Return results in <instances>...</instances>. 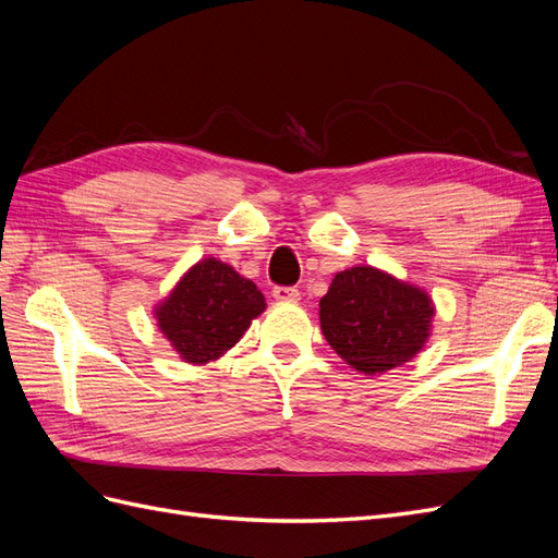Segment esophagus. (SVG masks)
Returning a JSON list of instances; mask_svg holds the SVG:
<instances>
[{
	"mask_svg": "<svg viewBox=\"0 0 558 558\" xmlns=\"http://www.w3.org/2000/svg\"><path fill=\"white\" fill-rule=\"evenodd\" d=\"M272 295L279 302H298L300 300V291L295 289V286H275Z\"/></svg>",
	"mask_w": 558,
	"mask_h": 558,
	"instance_id": "obj_1",
	"label": "esophagus"
}]
</instances>
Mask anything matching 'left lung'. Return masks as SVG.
<instances>
[{
  "label": "left lung",
  "mask_w": 558,
  "mask_h": 558,
  "mask_svg": "<svg viewBox=\"0 0 558 558\" xmlns=\"http://www.w3.org/2000/svg\"><path fill=\"white\" fill-rule=\"evenodd\" d=\"M318 307L320 330L337 356L369 377L412 361L430 337L435 316L424 289L373 265L337 272Z\"/></svg>",
  "instance_id": "obj_1"
}]
</instances>
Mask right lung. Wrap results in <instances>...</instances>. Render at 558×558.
Returning a JSON list of instances; mask_svg holds the SVG:
<instances>
[{
  "label": "right lung",
  "instance_id": "add662e5",
  "mask_svg": "<svg viewBox=\"0 0 558 558\" xmlns=\"http://www.w3.org/2000/svg\"><path fill=\"white\" fill-rule=\"evenodd\" d=\"M263 312L265 298L256 283L228 263L205 258L179 279L156 307V318L185 363L205 365L238 344Z\"/></svg>",
  "mask_w": 558,
  "mask_h": 558
}]
</instances>
